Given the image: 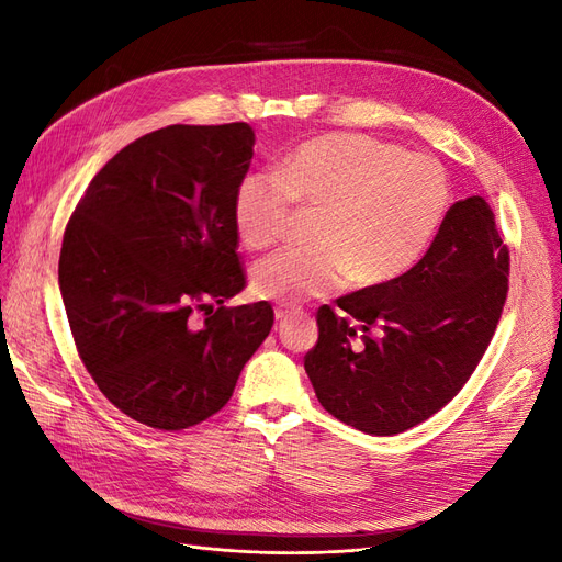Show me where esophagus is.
<instances>
[{
    "label": "esophagus",
    "instance_id": "34e87169",
    "mask_svg": "<svg viewBox=\"0 0 562 562\" xmlns=\"http://www.w3.org/2000/svg\"><path fill=\"white\" fill-rule=\"evenodd\" d=\"M295 314H300V312H297V310H283V307H279V310L274 312L277 321H285V318H291V316H295Z\"/></svg>",
    "mask_w": 562,
    "mask_h": 562
}]
</instances>
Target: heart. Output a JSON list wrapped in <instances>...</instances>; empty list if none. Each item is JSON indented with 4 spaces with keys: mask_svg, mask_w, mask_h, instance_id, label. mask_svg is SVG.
<instances>
[{
    "mask_svg": "<svg viewBox=\"0 0 562 562\" xmlns=\"http://www.w3.org/2000/svg\"><path fill=\"white\" fill-rule=\"evenodd\" d=\"M295 203L321 211L312 250H281L252 269L262 300L300 304L347 281L380 288L411 271L443 223L450 184L436 159L361 133L297 145L279 171L246 173L234 223L252 250L274 246Z\"/></svg>",
    "mask_w": 562,
    "mask_h": 562,
    "instance_id": "b5f03b06",
    "label": "heart"
}]
</instances>
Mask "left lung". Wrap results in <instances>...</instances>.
<instances>
[{"instance_id": "8db88e82", "label": "left lung", "mask_w": 562, "mask_h": 562, "mask_svg": "<svg viewBox=\"0 0 562 562\" xmlns=\"http://www.w3.org/2000/svg\"><path fill=\"white\" fill-rule=\"evenodd\" d=\"M508 291V248L483 196L457 201L396 281L316 314L304 356L318 403L349 427L396 436L448 405L483 359Z\"/></svg>"}]
</instances>
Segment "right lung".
Segmentation results:
<instances>
[{"label": "right lung", "mask_w": 562, "mask_h": 562, "mask_svg": "<svg viewBox=\"0 0 562 562\" xmlns=\"http://www.w3.org/2000/svg\"><path fill=\"white\" fill-rule=\"evenodd\" d=\"M252 145L244 122L147 133L100 168L65 227L58 283L77 351L105 398L151 429L215 415L274 326L269 302L225 307L246 288L234 194Z\"/></svg>", "instance_id": "right-lung-1"}]
</instances>
